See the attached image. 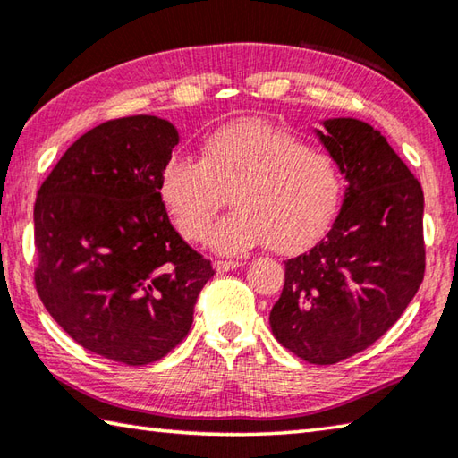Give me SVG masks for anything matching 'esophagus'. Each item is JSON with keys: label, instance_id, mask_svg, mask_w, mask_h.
I'll return each instance as SVG.
<instances>
[{"label": "esophagus", "instance_id": "obj_1", "mask_svg": "<svg viewBox=\"0 0 458 458\" xmlns=\"http://www.w3.org/2000/svg\"><path fill=\"white\" fill-rule=\"evenodd\" d=\"M214 270H216L218 274H224V272H230V270H236L238 266H242L240 262H234V259H214Z\"/></svg>", "mask_w": 458, "mask_h": 458}]
</instances>
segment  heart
Returning a JSON list of instances; mask_svg holds the SVG:
<instances>
[{
    "mask_svg": "<svg viewBox=\"0 0 458 458\" xmlns=\"http://www.w3.org/2000/svg\"><path fill=\"white\" fill-rule=\"evenodd\" d=\"M158 196L181 234L204 242L226 202L210 244L240 256L267 244L274 252L310 246L334 220L342 196L335 158L264 121H238L206 137L200 158H168Z\"/></svg>",
    "mask_w": 458,
    "mask_h": 458,
    "instance_id": "b5f03b06",
    "label": "heart"
}]
</instances>
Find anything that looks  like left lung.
I'll return each instance as SVG.
<instances>
[{"label": "left lung", "instance_id": "8db88e82", "mask_svg": "<svg viewBox=\"0 0 458 458\" xmlns=\"http://www.w3.org/2000/svg\"><path fill=\"white\" fill-rule=\"evenodd\" d=\"M347 181L327 236L285 262L272 334L313 365L373 345L415 298L425 274L423 188L371 124L327 119L316 131Z\"/></svg>", "mask_w": 458, "mask_h": 458}]
</instances>
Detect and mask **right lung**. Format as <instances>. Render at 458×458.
Instances as JSON below:
<instances>
[{
	"label": "right lung",
	"instance_id": "right-lung-1",
	"mask_svg": "<svg viewBox=\"0 0 458 458\" xmlns=\"http://www.w3.org/2000/svg\"><path fill=\"white\" fill-rule=\"evenodd\" d=\"M178 131L150 114L79 137L35 200V288L89 352L124 365L158 361L186 337L214 276L173 228L158 176Z\"/></svg>",
	"mask_w": 458,
	"mask_h": 458
}]
</instances>
